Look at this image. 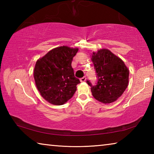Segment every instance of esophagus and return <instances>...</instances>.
<instances>
[{
  "label": "esophagus",
  "mask_w": 154,
  "mask_h": 154,
  "mask_svg": "<svg viewBox=\"0 0 154 154\" xmlns=\"http://www.w3.org/2000/svg\"><path fill=\"white\" fill-rule=\"evenodd\" d=\"M85 80H86V77H82L80 79V82H85Z\"/></svg>",
  "instance_id": "obj_1"
}]
</instances>
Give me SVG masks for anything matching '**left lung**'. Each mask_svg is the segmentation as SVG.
Here are the masks:
<instances>
[{"mask_svg": "<svg viewBox=\"0 0 154 154\" xmlns=\"http://www.w3.org/2000/svg\"><path fill=\"white\" fill-rule=\"evenodd\" d=\"M92 61L96 70L97 83L91 87V92L96 100L105 104L116 101L126 90L128 84L129 71L124 62L108 49L93 52Z\"/></svg>", "mask_w": 154, "mask_h": 154, "instance_id": "1", "label": "left lung"}]
</instances>
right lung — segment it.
<instances>
[{
  "mask_svg": "<svg viewBox=\"0 0 154 154\" xmlns=\"http://www.w3.org/2000/svg\"><path fill=\"white\" fill-rule=\"evenodd\" d=\"M78 49L62 46L49 51L36 62L34 78L44 99L55 105H63L72 97L80 83L71 63Z\"/></svg>",
  "mask_w": 154,
  "mask_h": 154,
  "instance_id": "right-lung-1",
  "label": "right lung"
}]
</instances>
